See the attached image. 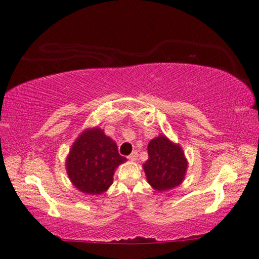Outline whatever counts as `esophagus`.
Masks as SVG:
<instances>
[{
  "instance_id": "esophagus-1",
  "label": "esophagus",
  "mask_w": 259,
  "mask_h": 259,
  "mask_svg": "<svg viewBox=\"0 0 259 259\" xmlns=\"http://www.w3.org/2000/svg\"><path fill=\"white\" fill-rule=\"evenodd\" d=\"M137 157H138V153L136 152V151H134V152L131 153V154L128 156V159H129L130 161H136V160H137Z\"/></svg>"
}]
</instances>
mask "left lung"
<instances>
[{"mask_svg": "<svg viewBox=\"0 0 259 259\" xmlns=\"http://www.w3.org/2000/svg\"><path fill=\"white\" fill-rule=\"evenodd\" d=\"M147 151L148 160L143 164L147 183L157 192H165L181 185L188 166L181 145L161 134L148 143Z\"/></svg>", "mask_w": 259, "mask_h": 259, "instance_id": "obj_1", "label": "left lung"}]
</instances>
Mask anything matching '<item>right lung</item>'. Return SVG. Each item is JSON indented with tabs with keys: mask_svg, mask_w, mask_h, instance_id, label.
Segmentation results:
<instances>
[{
	"mask_svg": "<svg viewBox=\"0 0 259 259\" xmlns=\"http://www.w3.org/2000/svg\"><path fill=\"white\" fill-rule=\"evenodd\" d=\"M125 161L117 152L116 143L97 125L78 135L65 165L69 181L78 191L100 195L112 185L115 169Z\"/></svg>",
	"mask_w": 259,
	"mask_h": 259,
	"instance_id": "obj_1",
	"label": "right lung"
}]
</instances>
